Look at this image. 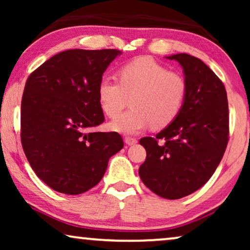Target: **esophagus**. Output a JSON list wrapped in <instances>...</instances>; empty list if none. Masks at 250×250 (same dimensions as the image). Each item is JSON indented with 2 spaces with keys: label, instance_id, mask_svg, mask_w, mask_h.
I'll use <instances>...</instances> for the list:
<instances>
[{
  "label": "esophagus",
  "instance_id": "obj_1",
  "mask_svg": "<svg viewBox=\"0 0 250 250\" xmlns=\"http://www.w3.org/2000/svg\"><path fill=\"white\" fill-rule=\"evenodd\" d=\"M125 143H126V145H128V146H134V145H136V143H138V140L127 136V138H125Z\"/></svg>",
  "mask_w": 250,
  "mask_h": 250
}]
</instances>
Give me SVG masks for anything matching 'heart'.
<instances>
[{
  "label": "heart",
  "instance_id": "1",
  "mask_svg": "<svg viewBox=\"0 0 250 250\" xmlns=\"http://www.w3.org/2000/svg\"><path fill=\"white\" fill-rule=\"evenodd\" d=\"M119 82L101 78L98 99L102 111L116 117L131 97V109L110 123L112 131L138 134L151 126L162 129L179 116L187 97V82L176 71H168L150 57L135 58L118 70Z\"/></svg>",
  "mask_w": 250,
  "mask_h": 250
}]
</instances>
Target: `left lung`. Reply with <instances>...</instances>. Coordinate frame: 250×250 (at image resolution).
Masks as SVG:
<instances>
[{
    "mask_svg": "<svg viewBox=\"0 0 250 250\" xmlns=\"http://www.w3.org/2000/svg\"><path fill=\"white\" fill-rule=\"evenodd\" d=\"M166 58L182 67L187 97L173 123L156 138L140 140L146 158L139 175L153 193L180 199L200 189L223 158L229 141V105L223 83L200 59L187 53Z\"/></svg>",
    "mask_w": 250,
    "mask_h": 250,
    "instance_id": "8db88e82",
    "label": "left lung"
}]
</instances>
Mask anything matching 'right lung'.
Here are the masks:
<instances>
[{
  "instance_id": "obj_1",
  "label": "right lung",
  "mask_w": 250,
  "mask_h": 250,
  "mask_svg": "<svg viewBox=\"0 0 250 250\" xmlns=\"http://www.w3.org/2000/svg\"><path fill=\"white\" fill-rule=\"evenodd\" d=\"M122 51L67 50L50 58L26 82L21 145L30 166L51 189L81 194L104 177L123 149L116 132H92L104 121L98 84Z\"/></svg>"
}]
</instances>
